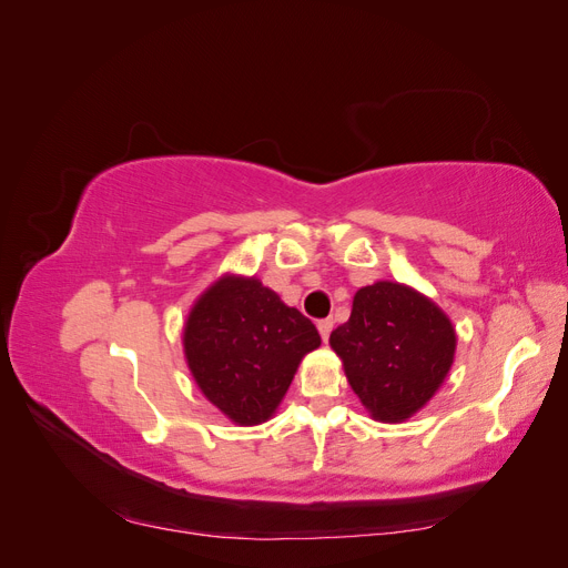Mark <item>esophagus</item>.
Masks as SVG:
<instances>
[{
    "instance_id": "esophagus-1",
    "label": "esophagus",
    "mask_w": 568,
    "mask_h": 568,
    "mask_svg": "<svg viewBox=\"0 0 568 568\" xmlns=\"http://www.w3.org/2000/svg\"><path fill=\"white\" fill-rule=\"evenodd\" d=\"M317 329H320L322 341H326V338H329L332 329H334V320H320V322H317Z\"/></svg>"
}]
</instances>
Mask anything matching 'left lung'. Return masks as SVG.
I'll return each instance as SVG.
<instances>
[{"instance_id": "obj_1", "label": "left lung", "mask_w": 568, "mask_h": 568, "mask_svg": "<svg viewBox=\"0 0 568 568\" xmlns=\"http://www.w3.org/2000/svg\"><path fill=\"white\" fill-rule=\"evenodd\" d=\"M329 343L369 415L398 424L434 398L453 367L457 336L432 298L398 282H376L357 291L351 320Z\"/></svg>"}]
</instances>
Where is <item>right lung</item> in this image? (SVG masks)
<instances>
[{"label": "right lung", "instance_id": "obj_1", "mask_svg": "<svg viewBox=\"0 0 568 568\" xmlns=\"http://www.w3.org/2000/svg\"><path fill=\"white\" fill-rule=\"evenodd\" d=\"M182 343L205 398L234 424L253 426L274 415L301 359L322 338L261 280L225 274L194 303Z\"/></svg>", "mask_w": 568, "mask_h": 568}]
</instances>
